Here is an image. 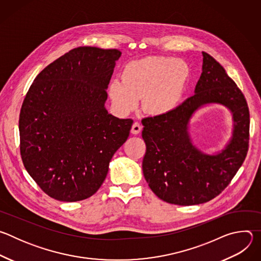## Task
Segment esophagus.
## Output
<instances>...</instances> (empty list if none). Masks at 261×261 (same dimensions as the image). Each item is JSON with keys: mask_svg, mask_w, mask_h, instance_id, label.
<instances>
[{"mask_svg": "<svg viewBox=\"0 0 261 261\" xmlns=\"http://www.w3.org/2000/svg\"><path fill=\"white\" fill-rule=\"evenodd\" d=\"M140 131H141V126H140V124H139L138 122H135V123L132 125L131 133H132V134L137 135V134H139V133H140Z\"/></svg>", "mask_w": 261, "mask_h": 261, "instance_id": "obj_1", "label": "esophagus"}]
</instances>
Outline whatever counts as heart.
Masks as SVG:
<instances>
[{"label":"heart","mask_w":261,"mask_h":261,"mask_svg":"<svg viewBox=\"0 0 261 261\" xmlns=\"http://www.w3.org/2000/svg\"><path fill=\"white\" fill-rule=\"evenodd\" d=\"M190 77V69L173 58H144L128 63L122 81L111 80L107 94L121 115L133 111L142 97V108L151 116H164L180 103Z\"/></svg>","instance_id":"b5f03b06"}]
</instances>
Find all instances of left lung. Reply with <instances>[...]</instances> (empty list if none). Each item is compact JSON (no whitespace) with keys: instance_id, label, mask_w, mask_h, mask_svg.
I'll use <instances>...</instances> for the list:
<instances>
[{"instance_id":"8db88e82","label":"left lung","mask_w":261,"mask_h":261,"mask_svg":"<svg viewBox=\"0 0 261 261\" xmlns=\"http://www.w3.org/2000/svg\"><path fill=\"white\" fill-rule=\"evenodd\" d=\"M202 56V72L194 95L167 115L141 121L146 145L144 178L160 199L177 205L200 204L219 195L248 152L250 115L246 99L225 69L208 54L203 51ZM210 105L227 108L233 118L229 141L213 153L196 147L190 134L191 119Z\"/></svg>"}]
</instances>
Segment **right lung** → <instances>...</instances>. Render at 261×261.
I'll return each instance as SVG.
<instances>
[{"label":"right lung","instance_id":"1","mask_svg":"<svg viewBox=\"0 0 261 261\" xmlns=\"http://www.w3.org/2000/svg\"><path fill=\"white\" fill-rule=\"evenodd\" d=\"M122 53L74 48L44 68L19 116L20 154L37 185L66 202L95 194L133 121L108 114L107 87Z\"/></svg>","mask_w":261,"mask_h":261}]
</instances>
